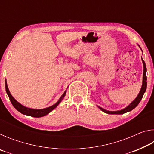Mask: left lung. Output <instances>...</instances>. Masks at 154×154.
I'll return each instance as SVG.
<instances>
[{"mask_svg": "<svg viewBox=\"0 0 154 154\" xmlns=\"http://www.w3.org/2000/svg\"><path fill=\"white\" fill-rule=\"evenodd\" d=\"M142 61H143V84H142V87H141V89H140V92L139 94H138L137 97L135 98V100L132 101V102L130 103L126 108L122 109V110H120V111H106V110H105V109L100 107V106H98L99 109H100L101 111H103V112H105V113H108V114H124L125 113H127V112L132 111V109H134L138 105H139V103H140V101L141 100V99L143 98V94H144V93L145 92L146 88H147V76H146V71H147V69H146L145 62L143 59H142Z\"/></svg>", "mask_w": 154, "mask_h": 154, "instance_id": "8db88e82", "label": "left lung"}]
</instances>
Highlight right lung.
Masks as SVG:
<instances>
[{
  "label": "right lung",
  "mask_w": 154,
  "mask_h": 154,
  "mask_svg": "<svg viewBox=\"0 0 154 154\" xmlns=\"http://www.w3.org/2000/svg\"><path fill=\"white\" fill-rule=\"evenodd\" d=\"M5 89H6L7 94L9 96V100L11 101L13 106H14L18 111L20 112L21 113L26 115V116H32V117H34V118H41V117L45 116L46 115H48L49 113H50L52 110H54V109L59 105V103L61 102L62 98H64V96H65V94H66V91H65L64 93L62 94V96H61L58 102H57L55 105L49 106L48 108H45L43 109H29V108L26 107V106L22 105L21 104L18 103L17 100H15L14 98L13 97L11 94V93L9 92V88L7 87V82H5Z\"/></svg>",
  "instance_id": "obj_1"
}]
</instances>
